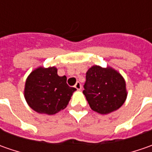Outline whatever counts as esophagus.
<instances>
[{"label": "esophagus", "mask_w": 152, "mask_h": 152, "mask_svg": "<svg viewBox=\"0 0 152 152\" xmlns=\"http://www.w3.org/2000/svg\"><path fill=\"white\" fill-rule=\"evenodd\" d=\"M74 87H75L78 91H80V90L82 89V85H81V84H80L79 82H77V83L75 84V85H74Z\"/></svg>", "instance_id": "obj_1"}]
</instances>
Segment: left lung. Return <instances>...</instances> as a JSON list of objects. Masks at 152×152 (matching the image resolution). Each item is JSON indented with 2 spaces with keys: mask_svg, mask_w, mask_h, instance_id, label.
<instances>
[{
  "mask_svg": "<svg viewBox=\"0 0 152 152\" xmlns=\"http://www.w3.org/2000/svg\"><path fill=\"white\" fill-rule=\"evenodd\" d=\"M84 88L83 93L91 108L100 114L118 110L127 98L125 80L110 67L95 65L89 68Z\"/></svg>",
  "mask_w": 152,
  "mask_h": 152,
  "instance_id": "left-lung-1",
  "label": "left lung"
}]
</instances>
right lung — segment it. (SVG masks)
<instances>
[{
	"label": "right lung",
	"instance_id": "obj_1",
	"mask_svg": "<svg viewBox=\"0 0 152 152\" xmlns=\"http://www.w3.org/2000/svg\"><path fill=\"white\" fill-rule=\"evenodd\" d=\"M75 91L67 85L66 76H58L56 67H39L28 76L24 97L34 111L53 115L67 107Z\"/></svg>",
	"mask_w": 152,
	"mask_h": 152
}]
</instances>
